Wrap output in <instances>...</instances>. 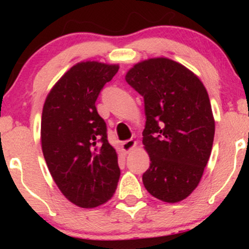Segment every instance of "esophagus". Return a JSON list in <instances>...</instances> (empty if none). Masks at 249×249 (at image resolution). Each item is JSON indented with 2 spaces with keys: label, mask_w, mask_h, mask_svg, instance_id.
<instances>
[{
  "label": "esophagus",
  "mask_w": 249,
  "mask_h": 249,
  "mask_svg": "<svg viewBox=\"0 0 249 249\" xmlns=\"http://www.w3.org/2000/svg\"><path fill=\"white\" fill-rule=\"evenodd\" d=\"M136 145H137V142L133 141V139H128V141L123 142V144H122L123 151H124V152H126V153L131 152V151H132L133 148L136 147Z\"/></svg>",
  "instance_id": "1"
}]
</instances>
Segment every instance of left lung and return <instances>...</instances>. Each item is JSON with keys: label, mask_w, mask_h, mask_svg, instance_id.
Returning a JSON list of instances; mask_svg holds the SVG:
<instances>
[{"label": "left lung", "mask_w": 249, "mask_h": 249, "mask_svg": "<svg viewBox=\"0 0 249 249\" xmlns=\"http://www.w3.org/2000/svg\"><path fill=\"white\" fill-rule=\"evenodd\" d=\"M125 79L144 97L142 144L151 160L144 186L161 201H181L199 185L212 151L215 122L206 88L166 57L137 63Z\"/></svg>", "instance_id": "left-lung-1"}]
</instances>
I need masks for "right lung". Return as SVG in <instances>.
Returning a JSON list of instances; mask_svg holds the SVG:
<instances>
[{
    "label": "right lung",
    "mask_w": 249,
    "mask_h": 249,
    "mask_svg": "<svg viewBox=\"0 0 249 249\" xmlns=\"http://www.w3.org/2000/svg\"><path fill=\"white\" fill-rule=\"evenodd\" d=\"M118 69V64L97 61L77 63L56 82L43 105L45 162L63 196L82 208L108 201L121 176L107 124L96 108L99 92Z\"/></svg>",
    "instance_id": "right-lung-1"
}]
</instances>
